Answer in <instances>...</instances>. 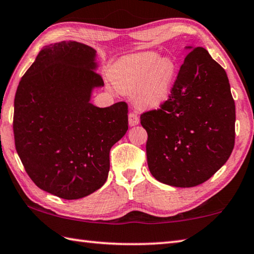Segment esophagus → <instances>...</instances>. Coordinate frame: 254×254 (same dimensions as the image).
Instances as JSON below:
<instances>
[{"mask_svg": "<svg viewBox=\"0 0 254 254\" xmlns=\"http://www.w3.org/2000/svg\"><path fill=\"white\" fill-rule=\"evenodd\" d=\"M128 121H129V126H136L139 124V116H138L137 113H130L128 115Z\"/></svg>", "mask_w": 254, "mask_h": 254, "instance_id": "obj_1", "label": "esophagus"}]
</instances>
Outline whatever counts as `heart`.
Wrapping results in <instances>:
<instances>
[{
  "instance_id": "1",
  "label": "heart",
  "mask_w": 254,
  "mask_h": 254,
  "mask_svg": "<svg viewBox=\"0 0 254 254\" xmlns=\"http://www.w3.org/2000/svg\"><path fill=\"white\" fill-rule=\"evenodd\" d=\"M175 74L176 65L169 57L160 59L155 52H142L116 64L112 79L119 92L132 94L137 107L152 109L168 99Z\"/></svg>"
}]
</instances>
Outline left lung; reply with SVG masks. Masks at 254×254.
I'll use <instances>...</instances> for the list:
<instances>
[{
    "mask_svg": "<svg viewBox=\"0 0 254 254\" xmlns=\"http://www.w3.org/2000/svg\"><path fill=\"white\" fill-rule=\"evenodd\" d=\"M186 50L169 98L140 116L151 175L180 188L211 178L229 159L236 138V105L226 70L203 47Z\"/></svg>",
    "mask_w": 254,
    "mask_h": 254,
    "instance_id": "left-lung-1",
    "label": "left lung"
}]
</instances>
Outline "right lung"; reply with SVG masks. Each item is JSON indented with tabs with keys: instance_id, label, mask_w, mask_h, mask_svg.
I'll list each match as a JSON object with an SVG mask.
<instances>
[{
	"instance_id": "obj_1",
	"label": "right lung",
	"mask_w": 254,
	"mask_h": 254,
	"mask_svg": "<svg viewBox=\"0 0 254 254\" xmlns=\"http://www.w3.org/2000/svg\"><path fill=\"white\" fill-rule=\"evenodd\" d=\"M96 51L78 42L43 47L23 75L14 99L18 157L38 188L66 200L84 198L106 183L109 151L128 129V106L90 103L104 86Z\"/></svg>"
}]
</instances>
